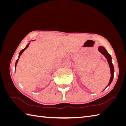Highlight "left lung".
Segmentation results:
<instances>
[{
  "mask_svg": "<svg viewBox=\"0 0 126 126\" xmlns=\"http://www.w3.org/2000/svg\"><path fill=\"white\" fill-rule=\"evenodd\" d=\"M98 50L99 51V52H100L101 53H102V54L103 55H104V57H105L107 60L108 63L109 64V67H110L111 77H110V80H109V83H108L107 86L106 87V88H107V87H108L109 85L111 84V83L112 81H113V79L114 74V68L113 64V63H112V62H111V56L108 52L106 50V49H105V48H104L103 47L99 46L98 47ZM106 88H105V89H106Z\"/></svg>",
  "mask_w": 126,
  "mask_h": 126,
  "instance_id": "left-lung-1",
  "label": "left lung"
}]
</instances>
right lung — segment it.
<instances>
[{
	"label": "right lung",
	"instance_id": "1",
	"mask_svg": "<svg viewBox=\"0 0 126 126\" xmlns=\"http://www.w3.org/2000/svg\"><path fill=\"white\" fill-rule=\"evenodd\" d=\"M31 42V41H29V43L28 44V45H26V47L24 48V49H23V50H22L20 51V52H19V56H18V59H17V60L16 61V64H15V69H16V66H17V63H18V60H19V57H20V56L22 55V54L23 53V52L24 51L26 50V49H27L28 48V47L29 46V44H30V43Z\"/></svg>",
	"mask_w": 126,
	"mask_h": 126
}]
</instances>
